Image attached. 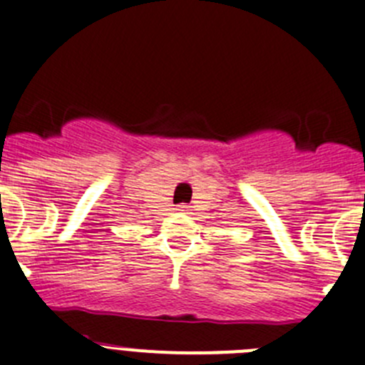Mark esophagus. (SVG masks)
Here are the masks:
<instances>
[{
    "label": "esophagus",
    "mask_w": 365,
    "mask_h": 365,
    "mask_svg": "<svg viewBox=\"0 0 365 365\" xmlns=\"http://www.w3.org/2000/svg\"><path fill=\"white\" fill-rule=\"evenodd\" d=\"M178 210L183 212V214H192V207H190V205H187V203L178 205Z\"/></svg>",
    "instance_id": "obj_1"
}]
</instances>
